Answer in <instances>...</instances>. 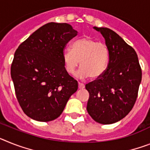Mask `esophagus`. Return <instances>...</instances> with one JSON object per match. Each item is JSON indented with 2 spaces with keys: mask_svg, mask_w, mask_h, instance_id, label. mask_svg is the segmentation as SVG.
Segmentation results:
<instances>
[{
  "mask_svg": "<svg viewBox=\"0 0 150 150\" xmlns=\"http://www.w3.org/2000/svg\"><path fill=\"white\" fill-rule=\"evenodd\" d=\"M79 89L85 88V85L82 84V83H79Z\"/></svg>",
  "mask_w": 150,
  "mask_h": 150,
  "instance_id": "obj_1",
  "label": "esophagus"
}]
</instances>
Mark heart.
Wrapping results in <instances>:
<instances>
[{
  "label": "heart",
  "mask_w": 150,
  "mask_h": 150,
  "mask_svg": "<svg viewBox=\"0 0 150 150\" xmlns=\"http://www.w3.org/2000/svg\"><path fill=\"white\" fill-rule=\"evenodd\" d=\"M64 67L69 74H74L79 65L81 69L76 73L79 79H98L106 71L109 60V50L106 44L97 42L90 37H83L71 45V50L62 54Z\"/></svg>",
  "instance_id": "obj_1"
}]
</instances>
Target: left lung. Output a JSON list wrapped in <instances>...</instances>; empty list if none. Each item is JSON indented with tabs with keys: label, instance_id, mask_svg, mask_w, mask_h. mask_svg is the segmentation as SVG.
<instances>
[{
	"label": "left lung",
	"instance_id": "1",
	"mask_svg": "<svg viewBox=\"0 0 150 150\" xmlns=\"http://www.w3.org/2000/svg\"><path fill=\"white\" fill-rule=\"evenodd\" d=\"M93 28L105 40L109 62L104 74L85 85L89 92L87 110L99 124H114L125 117L135 104L141 68L135 50L117 33L106 27Z\"/></svg>",
	"mask_w": 150,
	"mask_h": 150
}]
</instances>
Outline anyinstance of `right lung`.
Returning <instances> with one entry per match:
<instances>
[{
	"instance_id": "obj_1",
	"label": "right lung",
	"mask_w": 150,
	"mask_h": 150,
	"mask_svg": "<svg viewBox=\"0 0 150 150\" xmlns=\"http://www.w3.org/2000/svg\"><path fill=\"white\" fill-rule=\"evenodd\" d=\"M78 32L68 23H49L15 52L11 79L17 100L29 117L49 122L61 115L78 82L65 71L62 54Z\"/></svg>"
}]
</instances>
